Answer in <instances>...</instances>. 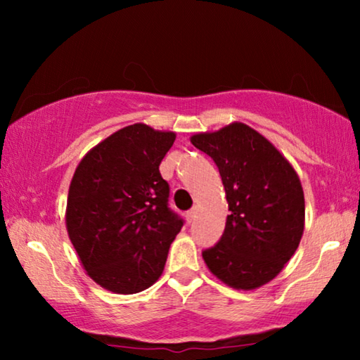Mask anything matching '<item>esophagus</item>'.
<instances>
[{"instance_id":"34e87169","label":"esophagus","mask_w":360,"mask_h":360,"mask_svg":"<svg viewBox=\"0 0 360 360\" xmlns=\"http://www.w3.org/2000/svg\"><path fill=\"white\" fill-rule=\"evenodd\" d=\"M195 216H196V210L195 208H191L190 211H186V219H188V223H191V221L195 219Z\"/></svg>"}]
</instances>
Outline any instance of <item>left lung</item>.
Returning a JSON list of instances; mask_svg holds the SVG:
<instances>
[{
    "mask_svg": "<svg viewBox=\"0 0 360 360\" xmlns=\"http://www.w3.org/2000/svg\"><path fill=\"white\" fill-rule=\"evenodd\" d=\"M214 160L229 211L224 233L203 250L208 269L229 287L254 290L277 277L304 228V196L288 160L243 122L191 137Z\"/></svg>",
    "mask_w": 360,
    "mask_h": 360,
    "instance_id": "1",
    "label": "left lung"
}]
</instances>
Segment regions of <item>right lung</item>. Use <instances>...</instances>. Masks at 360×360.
I'll list each match as a JSON object with an SVG mask.
<instances>
[{
  "instance_id": "add662e5",
  "label": "right lung",
  "mask_w": 360,
  "mask_h": 360,
  "mask_svg": "<svg viewBox=\"0 0 360 360\" xmlns=\"http://www.w3.org/2000/svg\"><path fill=\"white\" fill-rule=\"evenodd\" d=\"M174 132L122 127L88 152L73 174L67 231L88 275L103 288L131 295L164 272L184 219L169 208L159 165Z\"/></svg>"
}]
</instances>
